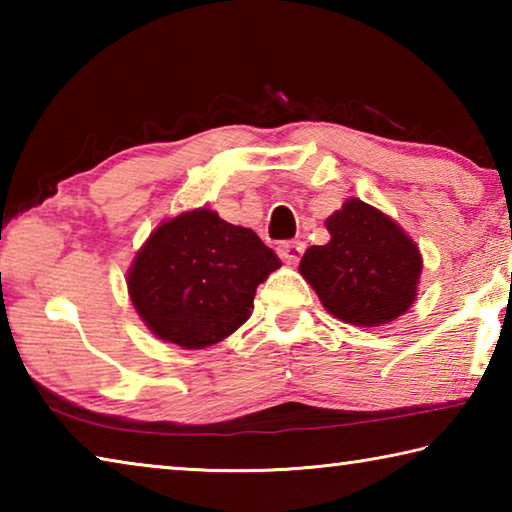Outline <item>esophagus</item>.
<instances>
[{
    "mask_svg": "<svg viewBox=\"0 0 512 512\" xmlns=\"http://www.w3.org/2000/svg\"><path fill=\"white\" fill-rule=\"evenodd\" d=\"M302 253H305L302 241H284V244L277 246V255H280L284 264H298Z\"/></svg>",
    "mask_w": 512,
    "mask_h": 512,
    "instance_id": "1",
    "label": "esophagus"
}]
</instances>
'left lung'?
<instances>
[{"label": "left lung", "instance_id": "1", "mask_svg": "<svg viewBox=\"0 0 512 512\" xmlns=\"http://www.w3.org/2000/svg\"><path fill=\"white\" fill-rule=\"evenodd\" d=\"M329 241L307 248L300 275L329 314L354 327H379L418 298L422 253L404 228L361 198L325 219Z\"/></svg>", "mask_w": 512, "mask_h": 512}]
</instances>
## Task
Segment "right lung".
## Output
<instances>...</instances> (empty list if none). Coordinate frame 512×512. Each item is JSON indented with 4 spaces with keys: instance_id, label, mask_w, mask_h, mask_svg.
<instances>
[{
    "instance_id": "add662e5",
    "label": "right lung",
    "mask_w": 512,
    "mask_h": 512,
    "mask_svg": "<svg viewBox=\"0 0 512 512\" xmlns=\"http://www.w3.org/2000/svg\"><path fill=\"white\" fill-rule=\"evenodd\" d=\"M280 259L250 228L196 207L155 228L126 273L142 323L164 343L203 350L253 314L255 291Z\"/></svg>"
}]
</instances>
